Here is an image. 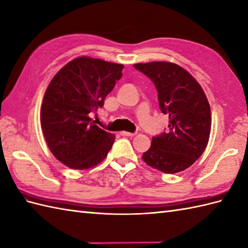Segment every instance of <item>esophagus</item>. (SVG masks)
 <instances>
[{
	"label": "esophagus",
	"instance_id": "1",
	"mask_svg": "<svg viewBox=\"0 0 248 248\" xmlns=\"http://www.w3.org/2000/svg\"><path fill=\"white\" fill-rule=\"evenodd\" d=\"M120 135L123 136H128V137H133L136 135V133H130V132H125V131H123L120 132Z\"/></svg>",
	"mask_w": 248,
	"mask_h": 248
}]
</instances>
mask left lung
<instances>
[{"instance_id":"left-lung-1","label":"left lung","mask_w":248,"mask_h":248,"mask_svg":"<svg viewBox=\"0 0 248 248\" xmlns=\"http://www.w3.org/2000/svg\"><path fill=\"white\" fill-rule=\"evenodd\" d=\"M133 66L151 79L160 111L169 116V129L152 138L142 159L164 173L189 168L204 152L210 134V107L203 89L174 63L160 61Z\"/></svg>"}]
</instances>
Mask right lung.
<instances>
[{"instance_id": "1", "label": "right lung", "mask_w": 248, "mask_h": 248, "mask_svg": "<svg viewBox=\"0 0 248 248\" xmlns=\"http://www.w3.org/2000/svg\"><path fill=\"white\" fill-rule=\"evenodd\" d=\"M123 64L79 57L55 75L45 92L41 126L54 156L72 169H88L107 157L115 140L91 114L123 77Z\"/></svg>"}]
</instances>
